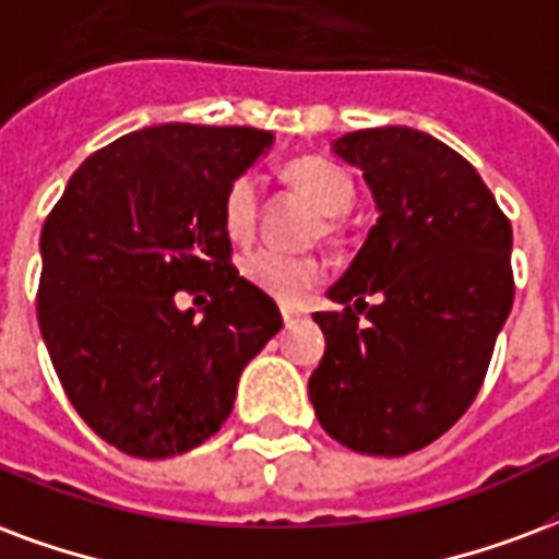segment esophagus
<instances>
[{
    "instance_id": "1",
    "label": "esophagus",
    "mask_w": 559,
    "mask_h": 559,
    "mask_svg": "<svg viewBox=\"0 0 559 559\" xmlns=\"http://www.w3.org/2000/svg\"><path fill=\"white\" fill-rule=\"evenodd\" d=\"M281 317H284V322H287V325H293V322H299L305 313H301L299 308H290V305H281Z\"/></svg>"
}]
</instances>
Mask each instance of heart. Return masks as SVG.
I'll list each match as a JSON object with an SVG mask.
<instances>
[{"label":"heart","mask_w":559,"mask_h":559,"mask_svg":"<svg viewBox=\"0 0 559 559\" xmlns=\"http://www.w3.org/2000/svg\"><path fill=\"white\" fill-rule=\"evenodd\" d=\"M287 180H290L301 195L308 198L322 216H343L355 198V183L346 168L329 163V159H296L287 165ZM222 225L234 242H246L258 225V186L254 177L239 175L230 180L222 198ZM242 275H246L258 290L278 301H299L320 281L322 269L313 258L301 254H284L275 248H258L242 258Z\"/></svg>","instance_id":"heart-1"}]
</instances>
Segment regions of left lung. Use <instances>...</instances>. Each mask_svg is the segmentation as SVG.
<instances>
[{
    "instance_id": "8db88e82",
    "label": "left lung",
    "mask_w": 559,
    "mask_h": 559,
    "mask_svg": "<svg viewBox=\"0 0 559 559\" xmlns=\"http://www.w3.org/2000/svg\"><path fill=\"white\" fill-rule=\"evenodd\" d=\"M332 153L361 168L379 218L325 293L343 311L313 313L325 355L308 394L343 448L406 456L444 436L486 379L515 293L512 227L477 168L429 132H346Z\"/></svg>"
}]
</instances>
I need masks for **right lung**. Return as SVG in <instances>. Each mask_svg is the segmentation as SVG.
<instances>
[{
	"label": "right lung",
	"mask_w": 559,
	"mask_h": 559,
	"mask_svg": "<svg viewBox=\"0 0 559 559\" xmlns=\"http://www.w3.org/2000/svg\"><path fill=\"white\" fill-rule=\"evenodd\" d=\"M275 142L251 127L163 123L73 171L40 230L37 322L64 394L127 456L216 436L281 311L230 263L222 198ZM177 289H206L198 318Z\"/></svg>",
	"instance_id": "1"
}]
</instances>
